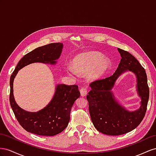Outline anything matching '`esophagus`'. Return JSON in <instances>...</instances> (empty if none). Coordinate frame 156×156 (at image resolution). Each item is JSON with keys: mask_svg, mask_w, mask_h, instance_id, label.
Here are the masks:
<instances>
[{"mask_svg": "<svg viewBox=\"0 0 156 156\" xmlns=\"http://www.w3.org/2000/svg\"><path fill=\"white\" fill-rule=\"evenodd\" d=\"M80 91V94L82 97H85L87 94V91L86 88H81Z\"/></svg>", "mask_w": 156, "mask_h": 156, "instance_id": "obj_1", "label": "esophagus"}]
</instances>
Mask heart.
Listing matches in <instances>:
<instances>
[{
  "mask_svg": "<svg viewBox=\"0 0 156 156\" xmlns=\"http://www.w3.org/2000/svg\"><path fill=\"white\" fill-rule=\"evenodd\" d=\"M73 68L68 66L66 71L72 76H86L89 74L91 80L101 78L107 73L111 66L110 61L96 51H90L79 55L74 59Z\"/></svg>",
  "mask_w": 156,
  "mask_h": 156,
  "instance_id": "obj_1",
  "label": "heart"
}]
</instances>
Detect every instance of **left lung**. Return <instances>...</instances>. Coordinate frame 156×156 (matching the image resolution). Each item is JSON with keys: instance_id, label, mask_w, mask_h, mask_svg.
<instances>
[{"instance_id": "1", "label": "left lung", "mask_w": 156, "mask_h": 156, "mask_svg": "<svg viewBox=\"0 0 156 156\" xmlns=\"http://www.w3.org/2000/svg\"><path fill=\"white\" fill-rule=\"evenodd\" d=\"M122 59L118 67L110 76L90 84L91 90L86 98L93 126L97 131L108 135H121L130 132L143 119L149 99V87L145 69L134 56L118 48ZM126 71L137 77V90L141 98V106L131 112L118 103L112 90L117 78Z\"/></svg>"}]
</instances>
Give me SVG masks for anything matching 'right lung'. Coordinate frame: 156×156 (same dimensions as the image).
<instances>
[{"label": "right lung", "mask_w": 156, "mask_h": 156, "mask_svg": "<svg viewBox=\"0 0 156 156\" xmlns=\"http://www.w3.org/2000/svg\"><path fill=\"white\" fill-rule=\"evenodd\" d=\"M63 48V43H51L34 49L21 58L10 76V103L15 116L27 131L38 135L54 136L67 127L70 110L75 101L80 96L77 85L58 84L48 105L36 112H30L20 108L14 97L13 82L18 71L33 63L55 65Z\"/></svg>", "instance_id": "right-lung-1"}]
</instances>
